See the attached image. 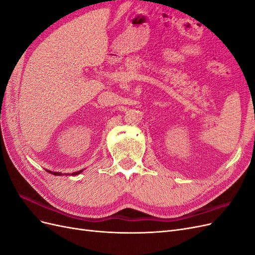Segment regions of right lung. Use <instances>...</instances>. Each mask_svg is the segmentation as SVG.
Instances as JSON below:
<instances>
[{"mask_svg":"<svg viewBox=\"0 0 255 255\" xmlns=\"http://www.w3.org/2000/svg\"><path fill=\"white\" fill-rule=\"evenodd\" d=\"M49 173H52V174H54V175H61V172H52V171H49V170H47ZM83 170H80V171H76V172H73V173H71V175H78V174H80L81 172H82ZM66 175H68V174H66Z\"/></svg>","mask_w":255,"mask_h":255,"instance_id":"1","label":"right lung"}]
</instances>
